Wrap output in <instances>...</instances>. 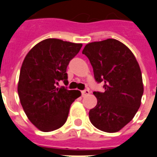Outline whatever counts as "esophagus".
<instances>
[{
	"instance_id": "obj_1",
	"label": "esophagus",
	"mask_w": 157,
	"mask_h": 157,
	"mask_svg": "<svg viewBox=\"0 0 157 157\" xmlns=\"http://www.w3.org/2000/svg\"><path fill=\"white\" fill-rule=\"evenodd\" d=\"M81 94H82V97H85V96L90 94V91H89L88 90H86L81 91Z\"/></svg>"
}]
</instances>
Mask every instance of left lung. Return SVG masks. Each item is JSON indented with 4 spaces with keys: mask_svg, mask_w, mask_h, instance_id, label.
<instances>
[{
    "mask_svg": "<svg viewBox=\"0 0 157 157\" xmlns=\"http://www.w3.org/2000/svg\"><path fill=\"white\" fill-rule=\"evenodd\" d=\"M93 67L94 78L104 83L103 93L94 92L97 105L89 112L97 129L115 133L124 128L138 112L144 83L139 64L132 51L119 40L89 43L82 50Z\"/></svg>",
    "mask_w": 157,
    "mask_h": 157,
    "instance_id": "8db88e82",
    "label": "left lung"
}]
</instances>
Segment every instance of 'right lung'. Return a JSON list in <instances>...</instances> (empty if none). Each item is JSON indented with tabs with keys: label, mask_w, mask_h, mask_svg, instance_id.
<instances>
[{
	"label": "right lung",
	"mask_w": 157,
	"mask_h": 157,
	"mask_svg": "<svg viewBox=\"0 0 157 157\" xmlns=\"http://www.w3.org/2000/svg\"><path fill=\"white\" fill-rule=\"evenodd\" d=\"M82 44L49 38L33 46L20 69L18 94L28 120L38 129L50 132L65 124L71 104L81 91L57 88L67 83V67Z\"/></svg>",
	"instance_id": "add662e5"
}]
</instances>
